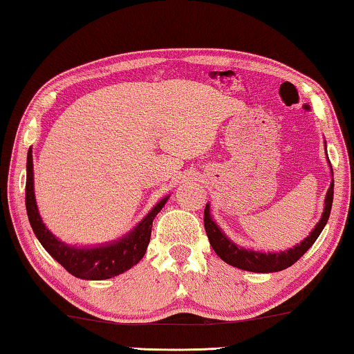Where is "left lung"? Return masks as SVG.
<instances>
[{
  "label": "left lung",
  "mask_w": 354,
  "mask_h": 354,
  "mask_svg": "<svg viewBox=\"0 0 354 354\" xmlns=\"http://www.w3.org/2000/svg\"><path fill=\"white\" fill-rule=\"evenodd\" d=\"M332 198H334V181H332L329 191L326 194V207L319 223L315 225L313 232L307 236V239L300 241L297 246H294L288 251L267 252L266 254V252L245 250V248H240L235 243H232L227 236L221 232L218 225H216L214 221L211 219L208 205L205 207V213H203L205 230H207L209 245L213 246L216 254H218L224 262H227L230 266L241 268V270H248V272H257V273L279 272V270H284V268L291 267L292 263L297 262L300 257L310 250V246L315 243L316 239H318L321 232H323L324 225L329 219Z\"/></svg>",
  "instance_id": "1"
}]
</instances>
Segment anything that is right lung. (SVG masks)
<instances>
[{
    "mask_svg": "<svg viewBox=\"0 0 354 354\" xmlns=\"http://www.w3.org/2000/svg\"><path fill=\"white\" fill-rule=\"evenodd\" d=\"M168 200L165 197L149 211V214L136 225V227L125 235L124 239L111 245L97 248H75L68 246L63 241L57 240L50 234L44 224L36 207L35 191H33V159H31V149L26 156V184H25V205L26 214H28L31 229L38 236L44 250L54 257V259L70 272L71 275L82 279H108L119 273L129 270L141 261L145 256L146 248L149 245L152 221L157 213L162 209Z\"/></svg>",
    "mask_w": 354,
    "mask_h": 354,
    "instance_id": "add662e5",
    "label": "right lung"
}]
</instances>
